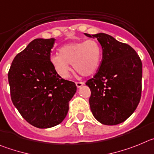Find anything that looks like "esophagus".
Returning <instances> with one entry per match:
<instances>
[{"label": "esophagus", "instance_id": "34e87169", "mask_svg": "<svg viewBox=\"0 0 154 154\" xmlns=\"http://www.w3.org/2000/svg\"><path fill=\"white\" fill-rule=\"evenodd\" d=\"M83 85H84V82H76V86H77V88H80V87H82Z\"/></svg>", "mask_w": 154, "mask_h": 154}]
</instances>
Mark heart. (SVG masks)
<instances>
[{
	"instance_id": "heart-1",
	"label": "heart",
	"mask_w": 154,
	"mask_h": 154,
	"mask_svg": "<svg viewBox=\"0 0 154 154\" xmlns=\"http://www.w3.org/2000/svg\"><path fill=\"white\" fill-rule=\"evenodd\" d=\"M101 57L102 50L99 43L89 39L65 44L59 50V54L51 57V62L57 74L67 79L70 76V64L79 74L88 77L98 70Z\"/></svg>"
}]
</instances>
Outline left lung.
Returning <instances> with one entry per match:
<instances>
[{
  "mask_svg": "<svg viewBox=\"0 0 154 154\" xmlns=\"http://www.w3.org/2000/svg\"><path fill=\"white\" fill-rule=\"evenodd\" d=\"M84 34L97 38L103 51L99 70L86 83L91 91V110L100 124L117 125L131 117L138 106L142 62L130 45L109 34Z\"/></svg>",
  "mask_w": 154,
  "mask_h": 154,
  "instance_id": "obj_1",
  "label": "left lung"
}]
</instances>
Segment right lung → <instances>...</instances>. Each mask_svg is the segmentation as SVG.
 Instances as JSON below:
<instances>
[{"instance_id":"obj_1","label":"right lung","mask_w":154,"mask_h":154,"mask_svg":"<svg viewBox=\"0 0 154 154\" xmlns=\"http://www.w3.org/2000/svg\"><path fill=\"white\" fill-rule=\"evenodd\" d=\"M55 38H37L17 54L8 72L11 97L23 119L37 128L58 125L77 91L74 82L62 79L51 62Z\"/></svg>"}]
</instances>
